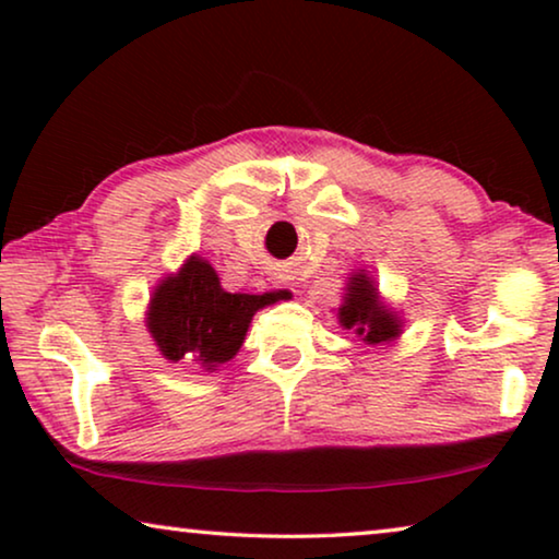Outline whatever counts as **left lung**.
I'll return each mask as SVG.
<instances>
[{"mask_svg": "<svg viewBox=\"0 0 559 559\" xmlns=\"http://www.w3.org/2000/svg\"><path fill=\"white\" fill-rule=\"evenodd\" d=\"M338 323L371 348L394 343L404 328L402 316L384 302L377 280L366 270L350 272L343 302L338 305Z\"/></svg>", "mask_w": 559, "mask_h": 559, "instance_id": "left-lung-1", "label": "left lung"}]
</instances>
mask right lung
<instances>
[{
	"label": "right lung",
	"instance_id": "right-lung-1",
	"mask_svg": "<svg viewBox=\"0 0 559 559\" xmlns=\"http://www.w3.org/2000/svg\"><path fill=\"white\" fill-rule=\"evenodd\" d=\"M270 302L274 293H226L209 259L190 254L152 289L144 325L165 361L218 371L239 354L251 318Z\"/></svg>",
	"mask_w": 559,
	"mask_h": 559
}]
</instances>
